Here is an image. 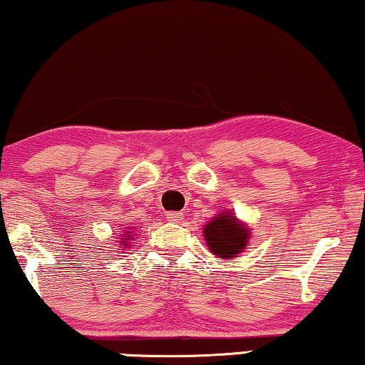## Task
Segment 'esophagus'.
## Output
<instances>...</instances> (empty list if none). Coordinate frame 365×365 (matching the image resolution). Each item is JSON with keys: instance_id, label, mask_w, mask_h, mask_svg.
Returning <instances> with one entry per match:
<instances>
[{"instance_id": "34e87169", "label": "esophagus", "mask_w": 365, "mask_h": 365, "mask_svg": "<svg viewBox=\"0 0 365 365\" xmlns=\"http://www.w3.org/2000/svg\"><path fill=\"white\" fill-rule=\"evenodd\" d=\"M168 220L170 223H181L184 217L182 213H179V211H170V213H168Z\"/></svg>"}]
</instances>
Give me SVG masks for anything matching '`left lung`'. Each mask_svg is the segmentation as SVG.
Segmentation results:
<instances>
[{
    "instance_id": "obj_1",
    "label": "left lung",
    "mask_w": 365,
    "mask_h": 365,
    "mask_svg": "<svg viewBox=\"0 0 365 365\" xmlns=\"http://www.w3.org/2000/svg\"><path fill=\"white\" fill-rule=\"evenodd\" d=\"M203 233L210 252L220 259H235L245 250L250 238L249 227L238 222L230 211L217 215L206 223Z\"/></svg>"
}]
</instances>
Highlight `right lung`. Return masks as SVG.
I'll return each instance as SVG.
<instances>
[{"instance_id": "right-lung-1", "label": "right lung", "mask_w": 365, "mask_h": 365, "mask_svg": "<svg viewBox=\"0 0 365 365\" xmlns=\"http://www.w3.org/2000/svg\"><path fill=\"white\" fill-rule=\"evenodd\" d=\"M132 232H127V235H125V238H118V244H123V249L125 247H128L130 244H128V240H132Z\"/></svg>"}]
</instances>
